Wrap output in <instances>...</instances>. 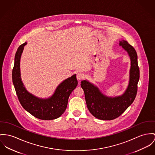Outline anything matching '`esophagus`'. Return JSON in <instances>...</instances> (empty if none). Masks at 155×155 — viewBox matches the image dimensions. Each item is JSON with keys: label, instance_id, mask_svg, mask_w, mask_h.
Segmentation results:
<instances>
[{"label": "esophagus", "instance_id": "1", "mask_svg": "<svg viewBox=\"0 0 155 155\" xmlns=\"http://www.w3.org/2000/svg\"><path fill=\"white\" fill-rule=\"evenodd\" d=\"M84 78V75L81 72H78L77 74V78L78 80V81H80L81 80H83Z\"/></svg>", "mask_w": 155, "mask_h": 155}]
</instances>
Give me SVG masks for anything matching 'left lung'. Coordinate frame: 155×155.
Returning a JSON list of instances; mask_svg holds the SVG:
<instances>
[{
	"mask_svg": "<svg viewBox=\"0 0 155 155\" xmlns=\"http://www.w3.org/2000/svg\"><path fill=\"white\" fill-rule=\"evenodd\" d=\"M119 46L127 53L130 60L129 83L123 94L114 97L108 96L88 80L81 82L87 108L98 119L111 120L119 117L131 105L137 94L140 77L137 53L134 48L125 40L119 41Z\"/></svg>",
	"mask_w": 155,
	"mask_h": 155,
	"instance_id": "1",
	"label": "left lung"
}]
</instances>
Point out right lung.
<instances>
[{"instance_id": "right-lung-1", "label": "right lung", "mask_w": 155, "mask_h": 155, "mask_svg": "<svg viewBox=\"0 0 155 155\" xmlns=\"http://www.w3.org/2000/svg\"><path fill=\"white\" fill-rule=\"evenodd\" d=\"M25 42L18 48L12 70V81L19 102L24 109L39 119H56L65 111L68 100L72 91L78 85L76 74L64 80L57 86L54 94L48 98H39L29 92L22 81L20 61Z\"/></svg>"}]
</instances>
